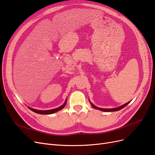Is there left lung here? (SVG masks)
Instances as JSON below:
<instances>
[{
	"label": "left lung",
	"mask_w": 155,
	"mask_h": 155,
	"mask_svg": "<svg viewBox=\"0 0 155 155\" xmlns=\"http://www.w3.org/2000/svg\"><path fill=\"white\" fill-rule=\"evenodd\" d=\"M130 102V101H129V102H127V103H126V104H125L122 105L120 106V107H116V108H112V109H104V108H100V107H97L95 106V105H94V104H92L91 101H90V104H91V105H92V107L93 108H94V109H96L104 111V112H114V111H118V110H121V109H122L123 108H124L125 106L129 104Z\"/></svg>",
	"instance_id": "obj_1"
}]
</instances>
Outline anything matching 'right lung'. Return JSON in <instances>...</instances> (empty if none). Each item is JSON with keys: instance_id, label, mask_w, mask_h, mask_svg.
<instances>
[{"instance_id": "right-lung-1", "label": "right lung", "mask_w": 155, "mask_h": 155, "mask_svg": "<svg viewBox=\"0 0 155 155\" xmlns=\"http://www.w3.org/2000/svg\"><path fill=\"white\" fill-rule=\"evenodd\" d=\"M67 101V99H66V100H65L64 103L61 106H60V107H59L58 108H56V109H50V110H37V109H32V108H31L30 107H28V109H30L31 110H32L33 112H35V113H37V114H51L55 113V112L63 109V108L64 107V106L66 105Z\"/></svg>"}]
</instances>
